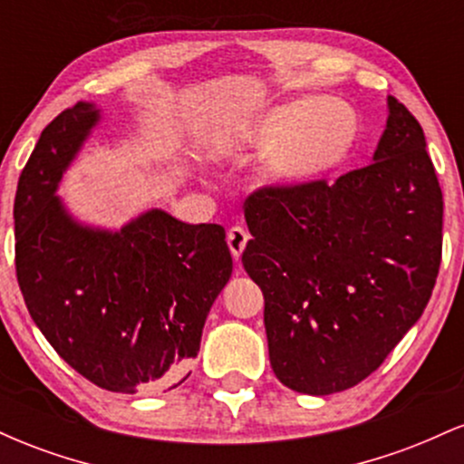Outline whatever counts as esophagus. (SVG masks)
I'll return each mask as SVG.
<instances>
[{
  "mask_svg": "<svg viewBox=\"0 0 464 464\" xmlns=\"http://www.w3.org/2000/svg\"><path fill=\"white\" fill-rule=\"evenodd\" d=\"M248 231L246 228H242V227H231L228 228V233H227V242H228V248H231V255H233V259H237L242 257V253H244V248H246V244H248Z\"/></svg>",
  "mask_w": 464,
  "mask_h": 464,
  "instance_id": "esophagus-1",
  "label": "esophagus"
}]
</instances>
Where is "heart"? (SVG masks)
<instances>
[{"label":"heart","instance_id":"heart-1","mask_svg":"<svg viewBox=\"0 0 464 464\" xmlns=\"http://www.w3.org/2000/svg\"><path fill=\"white\" fill-rule=\"evenodd\" d=\"M360 121L338 100L299 98L270 106L236 132V143L268 152L262 179L273 189L305 188L347 161Z\"/></svg>","mask_w":464,"mask_h":464}]
</instances>
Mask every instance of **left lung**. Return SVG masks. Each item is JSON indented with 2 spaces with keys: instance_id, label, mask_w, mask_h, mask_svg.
<instances>
[{
  "instance_id": "8db88e82",
  "label": "left lung",
  "mask_w": 464,
  "mask_h": 464,
  "mask_svg": "<svg viewBox=\"0 0 464 464\" xmlns=\"http://www.w3.org/2000/svg\"><path fill=\"white\" fill-rule=\"evenodd\" d=\"M386 102L366 168L246 198L242 264L264 292L270 366L303 395L347 391L380 369L439 275V179L419 121L392 95Z\"/></svg>"
}]
</instances>
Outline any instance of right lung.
Returning <instances> with one entry per match:
<instances>
[{
	"mask_svg": "<svg viewBox=\"0 0 464 464\" xmlns=\"http://www.w3.org/2000/svg\"><path fill=\"white\" fill-rule=\"evenodd\" d=\"M100 121L95 102L65 109L21 172L19 287L32 321L80 375L111 392H163L189 375L233 259L220 225L152 207L106 228L69 211L56 191Z\"/></svg>",
	"mask_w": 464,
	"mask_h": 464,
	"instance_id": "right-lung-1",
	"label": "right lung"
}]
</instances>
